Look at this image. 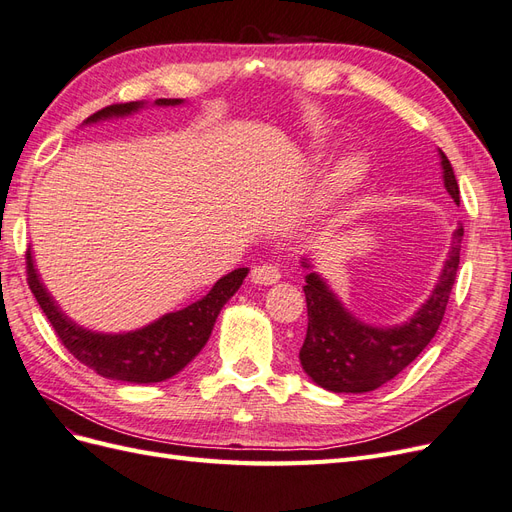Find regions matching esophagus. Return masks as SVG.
<instances>
[{
	"label": "esophagus",
	"mask_w": 512,
	"mask_h": 512,
	"mask_svg": "<svg viewBox=\"0 0 512 512\" xmlns=\"http://www.w3.org/2000/svg\"><path fill=\"white\" fill-rule=\"evenodd\" d=\"M250 277H252V282L258 286H271L280 280L282 275H280V269H277L275 265H258L252 269Z\"/></svg>",
	"instance_id": "34e87169"
}]
</instances>
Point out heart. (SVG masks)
<instances>
[{
	"label": "heart",
	"mask_w": 512,
	"mask_h": 512,
	"mask_svg": "<svg viewBox=\"0 0 512 512\" xmlns=\"http://www.w3.org/2000/svg\"><path fill=\"white\" fill-rule=\"evenodd\" d=\"M361 173H363V166H361L359 160H356V158L342 160L333 168V173L329 175V183H327L329 194L331 196L346 194L348 190L354 188V183L359 181Z\"/></svg>",
	"instance_id": "1"
}]
</instances>
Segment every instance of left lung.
<instances>
[{
  "label": "left lung",
  "instance_id": "8db88e82",
  "mask_svg": "<svg viewBox=\"0 0 512 512\" xmlns=\"http://www.w3.org/2000/svg\"><path fill=\"white\" fill-rule=\"evenodd\" d=\"M438 153L444 188L459 207L453 166L442 149ZM461 239L463 226L453 232L451 250L429 299L406 322L393 327H376L356 318L314 271L312 260L301 258V267L309 271L303 286L307 335L299 352L305 374L333 393H369L404 371L427 348L444 318L459 269Z\"/></svg>",
  "mask_w": 512,
  "mask_h": 512
}]
</instances>
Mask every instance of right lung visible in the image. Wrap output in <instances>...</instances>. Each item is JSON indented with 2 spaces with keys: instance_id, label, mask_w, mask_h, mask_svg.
<instances>
[{
  "instance_id": "1",
  "label": "right lung",
  "mask_w": 512,
  "mask_h": 512,
  "mask_svg": "<svg viewBox=\"0 0 512 512\" xmlns=\"http://www.w3.org/2000/svg\"><path fill=\"white\" fill-rule=\"evenodd\" d=\"M156 106H179L183 100L177 98H160L153 102ZM147 102H128L106 106L96 115H91L87 123H98L106 119L128 117L145 108ZM250 269H235L205 294L203 299L170 312L153 320L145 327L128 331V333H98L89 331L81 324H76L64 309L57 305L51 292L40 280L36 262L32 256V247L27 250V282L32 288L38 305L44 316L49 318L61 344L68 352L79 359L89 369L108 380H121L132 384H151L173 378L175 374L188 365L194 356L205 348L207 339L213 331V324L218 320L222 307L235 294L245 275Z\"/></svg>"
}]
</instances>
